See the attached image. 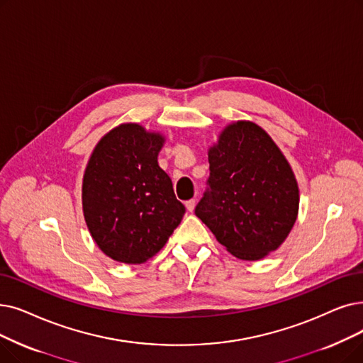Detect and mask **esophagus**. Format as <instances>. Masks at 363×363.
I'll return each mask as SVG.
<instances>
[{
	"label": "esophagus",
	"mask_w": 363,
	"mask_h": 363,
	"mask_svg": "<svg viewBox=\"0 0 363 363\" xmlns=\"http://www.w3.org/2000/svg\"><path fill=\"white\" fill-rule=\"evenodd\" d=\"M185 208H186V211H188V212H193V211H194V208H196V200H194V199H191V200L185 201Z\"/></svg>",
	"instance_id": "1"
}]
</instances>
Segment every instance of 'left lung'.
Instances as JSON below:
<instances>
[{
    "instance_id": "8db88e82",
    "label": "left lung",
    "mask_w": 363,
    "mask_h": 363,
    "mask_svg": "<svg viewBox=\"0 0 363 363\" xmlns=\"http://www.w3.org/2000/svg\"><path fill=\"white\" fill-rule=\"evenodd\" d=\"M206 190L196 215L230 254L257 261L288 238L298 185L272 138L250 121L230 124L209 151Z\"/></svg>"
}]
</instances>
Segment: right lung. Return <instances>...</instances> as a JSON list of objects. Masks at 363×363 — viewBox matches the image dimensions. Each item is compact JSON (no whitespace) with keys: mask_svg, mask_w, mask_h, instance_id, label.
Masks as SVG:
<instances>
[{"mask_svg":"<svg viewBox=\"0 0 363 363\" xmlns=\"http://www.w3.org/2000/svg\"><path fill=\"white\" fill-rule=\"evenodd\" d=\"M163 138L121 124L94 148L83 179V211L105 255L140 264L159 252L185 213L157 163Z\"/></svg>","mask_w":363,"mask_h":363,"instance_id":"1","label":"right lung"}]
</instances>
